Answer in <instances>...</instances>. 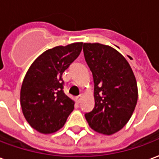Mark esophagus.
<instances>
[{
  "mask_svg": "<svg viewBox=\"0 0 159 159\" xmlns=\"http://www.w3.org/2000/svg\"><path fill=\"white\" fill-rule=\"evenodd\" d=\"M81 98H82V97H81V96H80V97H77L76 98H75V100H76V102H77V103H80V102Z\"/></svg>",
  "mask_w": 159,
  "mask_h": 159,
  "instance_id": "esophagus-1",
  "label": "esophagus"
}]
</instances>
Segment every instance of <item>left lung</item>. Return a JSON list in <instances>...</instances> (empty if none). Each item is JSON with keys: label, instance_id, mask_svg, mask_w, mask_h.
Wrapping results in <instances>:
<instances>
[{"label": "left lung", "instance_id": "obj_1", "mask_svg": "<svg viewBox=\"0 0 159 159\" xmlns=\"http://www.w3.org/2000/svg\"><path fill=\"white\" fill-rule=\"evenodd\" d=\"M85 62L94 80L95 107L84 116L95 131L113 135L128 123L137 103L135 75L125 57L100 43H84Z\"/></svg>", "mask_w": 159, "mask_h": 159}]
</instances>
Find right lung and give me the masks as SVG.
<instances>
[{"mask_svg": "<svg viewBox=\"0 0 159 159\" xmlns=\"http://www.w3.org/2000/svg\"><path fill=\"white\" fill-rule=\"evenodd\" d=\"M83 42L58 46L37 57L24 76L20 104L30 125L42 134L62 128L75 108L63 91L62 73L80 54Z\"/></svg>", "mask_w": 159, "mask_h": 159, "instance_id": "right-lung-1", "label": "right lung"}]
</instances>
